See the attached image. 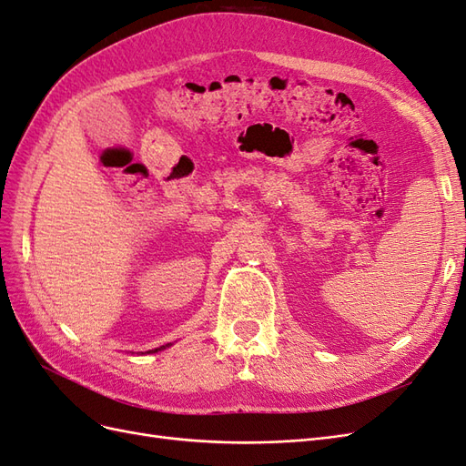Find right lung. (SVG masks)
I'll use <instances>...</instances> for the list:
<instances>
[{
  "mask_svg": "<svg viewBox=\"0 0 466 466\" xmlns=\"http://www.w3.org/2000/svg\"><path fill=\"white\" fill-rule=\"evenodd\" d=\"M159 350H165V346H161V348H155V350H151V351H159Z\"/></svg>",
  "mask_w": 466,
  "mask_h": 466,
  "instance_id": "1",
  "label": "right lung"
}]
</instances>
